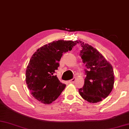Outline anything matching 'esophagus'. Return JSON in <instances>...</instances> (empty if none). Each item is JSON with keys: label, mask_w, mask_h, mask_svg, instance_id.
<instances>
[{"label": "esophagus", "mask_w": 129, "mask_h": 129, "mask_svg": "<svg viewBox=\"0 0 129 129\" xmlns=\"http://www.w3.org/2000/svg\"><path fill=\"white\" fill-rule=\"evenodd\" d=\"M75 78H73L72 79H71V80H70L69 81V83H75Z\"/></svg>", "instance_id": "34e87169"}]
</instances>
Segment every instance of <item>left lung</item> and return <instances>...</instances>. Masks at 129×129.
I'll return each instance as SVG.
<instances>
[{"instance_id":"left-lung-1","label":"left lung","mask_w":129,"mask_h":129,"mask_svg":"<svg viewBox=\"0 0 129 129\" xmlns=\"http://www.w3.org/2000/svg\"><path fill=\"white\" fill-rule=\"evenodd\" d=\"M76 42L82 47L80 56L85 67L84 85L79 89L84 100L96 103L108 96L113 90L114 74L111 64L96 49L80 40Z\"/></svg>"}]
</instances>
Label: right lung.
I'll list each match as a JSON object with an SVG mask.
<instances>
[{"instance_id": "obj_1", "label": "right lung", "mask_w": 129, "mask_h": 129, "mask_svg": "<svg viewBox=\"0 0 129 129\" xmlns=\"http://www.w3.org/2000/svg\"><path fill=\"white\" fill-rule=\"evenodd\" d=\"M76 44V41L60 40L42 46L33 55L26 68V83L37 100L49 104L61 94L66 85L59 80L55 73L62 54Z\"/></svg>"}]
</instances>
